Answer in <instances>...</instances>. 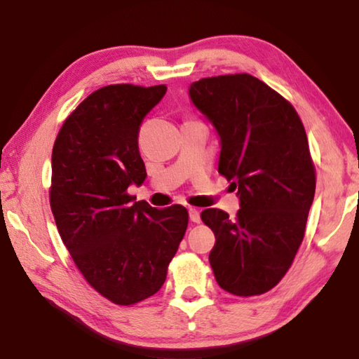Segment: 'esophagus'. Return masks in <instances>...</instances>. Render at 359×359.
Segmentation results:
<instances>
[{
  "instance_id": "obj_1",
  "label": "esophagus",
  "mask_w": 359,
  "mask_h": 359,
  "mask_svg": "<svg viewBox=\"0 0 359 359\" xmlns=\"http://www.w3.org/2000/svg\"><path fill=\"white\" fill-rule=\"evenodd\" d=\"M188 215H190V220H191L193 223H199V222H201V212H199L198 209L190 208V209H188Z\"/></svg>"
}]
</instances>
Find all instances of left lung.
I'll list each match as a JSON object with an SVG mask.
<instances>
[{
  "label": "left lung",
  "instance_id": "obj_1",
  "mask_svg": "<svg viewBox=\"0 0 359 359\" xmlns=\"http://www.w3.org/2000/svg\"><path fill=\"white\" fill-rule=\"evenodd\" d=\"M188 95L217 131L218 172L238 188L241 205L236 218L220 209L201 214L215 234V280L231 294H263L293 263L313 203L306 130L293 106L250 74L201 79Z\"/></svg>",
  "mask_w": 359,
  "mask_h": 359
}]
</instances>
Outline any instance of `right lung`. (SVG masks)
<instances>
[{"mask_svg":"<svg viewBox=\"0 0 359 359\" xmlns=\"http://www.w3.org/2000/svg\"><path fill=\"white\" fill-rule=\"evenodd\" d=\"M165 85H107L76 107L52 150L50 208L79 271L118 306L154 296L188 224L184 205L158 210L126 190L147 172L139 126Z\"/></svg>","mask_w":359,"mask_h":359,"instance_id":"obj_1","label":"right lung"}]
</instances>
